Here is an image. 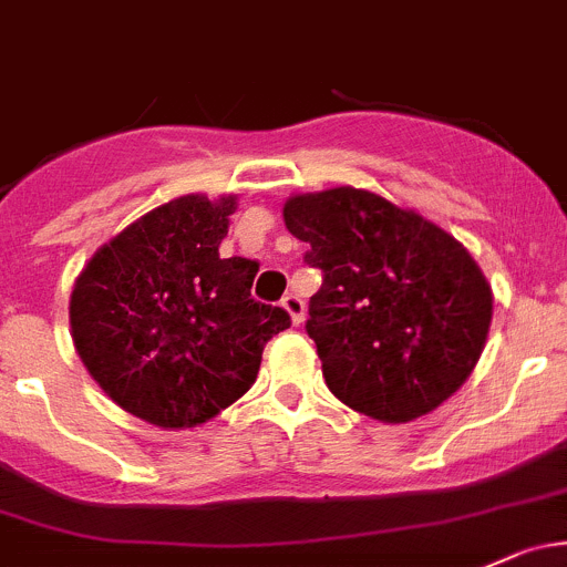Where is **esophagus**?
<instances>
[{"instance_id":"1","label":"esophagus","mask_w":567,"mask_h":567,"mask_svg":"<svg viewBox=\"0 0 567 567\" xmlns=\"http://www.w3.org/2000/svg\"><path fill=\"white\" fill-rule=\"evenodd\" d=\"M282 307L288 309L290 320H293V323L299 326L301 320H303V301H301V296H296V293H285V299H282Z\"/></svg>"}]
</instances>
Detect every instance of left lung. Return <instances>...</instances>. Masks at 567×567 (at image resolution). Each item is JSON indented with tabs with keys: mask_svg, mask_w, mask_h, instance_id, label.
<instances>
[{
	"mask_svg": "<svg viewBox=\"0 0 567 567\" xmlns=\"http://www.w3.org/2000/svg\"><path fill=\"white\" fill-rule=\"evenodd\" d=\"M285 225L323 285L307 333L348 408L385 424L426 415L470 378L492 323V290L454 236L355 187L296 195Z\"/></svg>",
	"mask_w": 567,
	"mask_h": 567,
	"instance_id": "1",
	"label": "left lung"
}]
</instances>
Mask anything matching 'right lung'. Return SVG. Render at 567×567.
I'll return each instance as SVG.
<instances>
[{"label": "right lung", "mask_w": 567, "mask_h": 567, "mask_svg": "<svg viewBox=\"0 0 567 567\" xmlns=\"http://www.w3.org/2000/svg\"><path fill=\"white\" fill-rule=\"evenodd\" d=\"M236 198L184 195L111 238L75 279L83 367L127 413L198 426L249 391L282 307L255 301L258 260L219 258Z\"/></svg>", "instance_id": "obj_1"}]
</instances>
